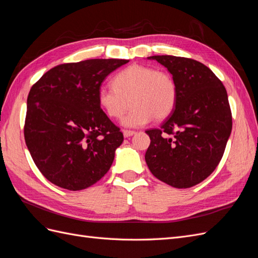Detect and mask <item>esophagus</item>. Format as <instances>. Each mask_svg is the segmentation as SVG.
Here are the masks:
<instances>
[{"label": "esophagus", "instance_id": "esophagus-1", "mask_svg": "<svg viewBox=\"0 0 258 258\" xmlns=\"http://www.w3.org/2000/svg\"><path fill=\"white\" fill-rule=\"evenodd\" d=\"M122 134H123L124 138H129V137H132L134 135H136V132L132 130H123Z\"/></svg>", "mask_w": 258, "mask_h": 258}]
</instances>
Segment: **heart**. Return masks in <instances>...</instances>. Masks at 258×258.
<instances>
[{"label": "heart", "mask_w": 258, "mask_h": 258, "mask_svg": "<svg viewBox=\"0 0 258 258\" xmlns=\"http://www.w3.org/2000/svg\"><path fill=\"white\" fill-rule=\"evenodd\" d=\"M98 102L110 118L120 119L121 126L138 128L156 120L166 119L174 110L177 88L169 73L141 64L121 70L113 79V86H101Z\"/></svg>", "instance_id": "heart-1"}]
</instances>
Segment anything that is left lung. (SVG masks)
I'll return each instance as SVG.
<instances>
[{"instance_id":"left-lung-1","label":"left lung","mask_w":258,"mask_h":258,"mask_svg":"<svg viewBox=\"0 0 258 258\" xmlns=\"http://www.w3.org/2000/svg\"><path fill=\"white\" fill-rule=\"evenodd\" d=\"M147 59L167 68L177 97L160 128L146 130L151 144L145 161L160 181L188 188L206 179L223 157L232 128L227 91L199 61L168 54Z\"/></svg>"}]
</instances>
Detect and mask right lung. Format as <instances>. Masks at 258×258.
Masks as SVG:
<instances>
[{"label": "right lung", "instance_id": "1", "mask_svg": "<svg viewBox=\"0 0 258 258\" xmlns=\"http://www.w3.org/2000/svg\"><path fill=\"white\" fill-rule=\"evenodd\" d=\"M122 59H89L46 72L27 100L25 140L32 159L52 184L81 190L110 170L123 141L98 102V89Z\"/></svg>", "mask_w": 258, "mask_h": 258}]
</instances>
